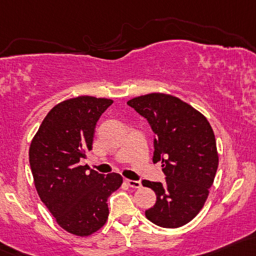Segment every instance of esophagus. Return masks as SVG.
I'll list each match as a JSON object with an SVG mask.
<instances>
[{"instance_id":"obj_1","label":"esophagus","mask_w":256,"mask_h":256,"mask_svg":"<svg viewBox=\"0 0 256 256\" xmlns=\"http://www.w3.org/2000/svg\"><path fill=\"white\" fill-rule=\"evenodd\" d=\"M125 184L132 188H140L142 186L140 181H134V180H128V178H125Z\"/></svg>"}]
</instances>
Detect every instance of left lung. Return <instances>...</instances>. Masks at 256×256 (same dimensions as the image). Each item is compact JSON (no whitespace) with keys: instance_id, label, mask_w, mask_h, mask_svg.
<instances>
[{"instance_id":"8db88e82","label":"left lung","mask_w":256,"mask_h":256,"mask_svg":"<svg viewBox=\"0 0 256 256\" xmlns=\"http://www.w3.org/2000/svg\"><path fill=\"white\" fill-rule=\"evenodd\" d=\"M150 122L156 134L153 162H162L165 182L143 180L156 202L146 218L165 228H178L198 215L214 184L218 165L215 134L200 112L180 98L150 94L128 102Z\"/></svg>"}]
</instances>
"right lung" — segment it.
Masks as SVG:
<instances>
[{
  "instance_id": "add662e5",
  "label": "right lung",
  "mask_w": 256,
  "mask_h": 256,
  "mask_svg": "<svg viewBox=\"0 0 256 256\" xmlns=\"http://www.w3.org/2000/svg\"><path fill=\"white\" fill-rule=\"evenodd\" d=\"M113 100L78 96L53 106L34 136L29 162L42 203L63 230L87 237L108 220L106 199L122 184L116 172L100 175L80 165L92 150L100 116Z\"/></svg>"
}]
</instances>
